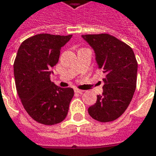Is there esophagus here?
<instances>
[{"instance_id": "obj_1", "label": "esophagus", "mask_w": 156, "mask_h": 156, "mask_svg": "<svg viewBox=\"0 0 156 156\" xmlns=\"http://www.w3.org/2000/svg\"><path fill=\"white\" fill-rule=\"evenodd\" d=\"M75 92H76V93H78V94H82V93H83V90H81V89H78V88H76V89H75Z\"/></svg>"}]
</instances>
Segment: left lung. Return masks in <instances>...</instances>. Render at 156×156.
I'll list each match as a JSON object with an SVG mask.
<instances>
[{"mask_svg":"<svg viewBox=\"0 0 156 156\" xmlns=\"http://www.w3.org/2000/svg\"><path fill=\"white\" fill-rule=\"evenodd\" d=\"M82 37L94 50L98 68L105 73L103 94L88 108L99 122H110L126 110L136 88L138 63L132 48L114 36L87 34Z\"/></svg>","mask_w":156,"mask_h":156,"instance_id":"8db88e82","label":"left lung"}]
</instances>
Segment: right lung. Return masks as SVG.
<instances>
[{"mask_svg":"<svg viewBox=\"0 0 156 156\" xmlns=\"http://www.w3.org/2000/svg\"><path fill=\"white\" fill-rule=\"evenodd\" d=\"M71 37L37 34L26 39L17 51L14 62L16 91L26 111L40 124H58L68 115L74 91L57 86L50 74L58 63L62 47Z\"/></svg>","mask_w":156,"mask_h":156,"instance_id":"right-lung-1","label":"right lung"}]
</instances>
